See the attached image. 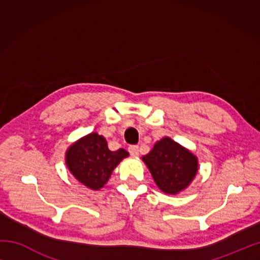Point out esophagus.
Here are the masks:
<instances>
[{"label":"esophagus","mask_w":260,"mask_h":260,"mask_svg":"<svg viewBox=\"0 0 260 260\" xmlns=\"http://www.w3.org/2000/svg\"><path fill=\"white\" fill-rule=\"evenodd\" d=\"M128 151L131 153V156H133V157L139 156V147L138 146H129Z\"/></svg>","instance_id":"esophagus-1"}]
</instances>
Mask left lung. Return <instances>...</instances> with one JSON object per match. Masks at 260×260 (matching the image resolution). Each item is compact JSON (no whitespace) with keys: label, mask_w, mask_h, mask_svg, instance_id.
I'll return each instance as SVG.
<instances>
[{"label":"left lung","mask_w":260,"mask_h":260,"mask_svg":"<svg viewBox=\"0 0 260 260\" xmlns=\"http://www.w3.org/2000/svg\"><path fill=\"white\" fill-rule=\"evenodd\" d=\"M142 160L158 188L171 195H177L186 189L199 171L197 157L167 136L157 141Z\"/></svg>","instance_id":"left-lung-1"}]
</instances>
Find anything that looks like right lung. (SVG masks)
<instances>
[{
  "instance_id": "add662e5",
  "label": "right lung",
  "mask_w": 260,
  "mask_h": 260,
  "mask_svg": "<svg viewBox=\"0 0 260 260\" xmlns=\"http://www.w3.org/2000/svg\"><path fill=\"white\" fill-rule=\"evenodd\" d=\"M126 157H128V152L125 149L111 151L104 136L90 133L71 144L65 155V162L79 182L99 190Z\"/></svg>"
}]
</instances>
